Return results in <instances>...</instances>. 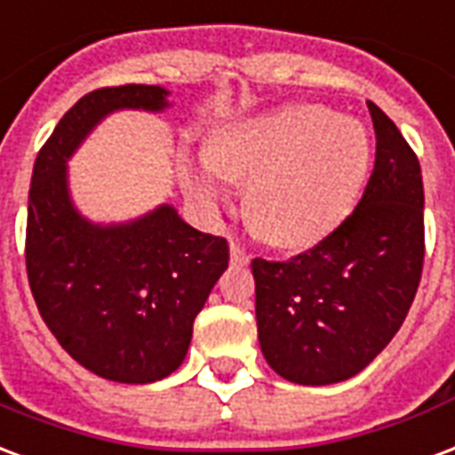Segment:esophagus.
I'll list each match as a JSON object with an SVG mask.
<instances>
[{"mask_svg": "<svg viewBox=\"0 0 455 455\" xmlns=\"http://www.w3.org/2000/svg\"><path fill=\"white\" fill-rule=\"evenodd\" d=\"M228 251H231V262H234V265H245V262H248V253H245L243 245H238L231 241Z\"/></svg>", "mask_w": 455, "mask_h": 455, "instance_id": "obj_1", "label": "esophagus"}]
</instances>
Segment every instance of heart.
<instances>
[{
	"label": "heart",
	"instance_id": "obj_1",
	"mask_svg": "<svg viewBox=\"0 0 455 455\" xmlns=\"http://www.w3.org/2000/svg\"><path fill=\"white\" fill-rule=\"evenodd\" d=\"M369 168L364 124L331 108L291 106L221 127L210 154L190 168L188 185L214 210L224 200V178L248 180L245 212L262 236L308 245L355 210Z\"/></svg>",
	"mask_w": 455,
	"mask_h": 455
}]
</instances>
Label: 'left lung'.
<instances>
[{
  "label": "left lung",
  "mask_w": 455,
  "mask_h": 455,
  "mask_svg": "<svg viewBox=\"0 0 455 455\" xmlns=\"http://www.w3.org/2000/svg\"><path fill=\"white\" fill-rule=\"evenodd\" d=\"M376 161L355 212L289 260L251 262L262 355L301 386L347 381L400 331L425 262V188L412 147L366 103Z\"/></svg>",
  "instance_id": "left-lung-1"
}]
</instances>
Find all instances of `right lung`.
Instances as JSON below:
<instances>
[{
    "mask_svg": "<svg viewBox=\"0 0 455 455\" xmlns=\"http://www.w3.org/2000/svg\"><path fill=\"white\" fill-rule=\"evenodd\" d=\"M161 86L124 84L79 99L38 151L28 190L26 272L43 321L72 359L117 383H151L183 364L195 315L228 265L227 238L159 207L96 227L72 207L65 161L100 117L166 108Z\"/></svg>",
    "mask_w": 455,
    "mask_h": 455,
    "instance_id": "right-lung-1",
    "label": "right lung"
}]
</instances>
